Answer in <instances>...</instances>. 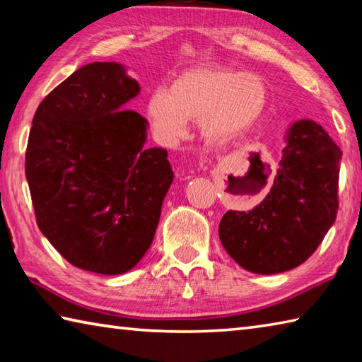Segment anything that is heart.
<instances>
[{
	"mask_svg": "<svg viewBox=\"0 0 362 362\" xmlns=\"http://www.w3.org/2000/svg\"><path fill=\"white\" fill-rule=\"evenodd\" d=\"M268 99V84L257 73L206 65L183 71L170 90H153L146 113L164 144L185 137L189 119H198L204 142L223 146L240 139L262 118Z\"/></svg>",
	"mask_w": 362,
	"mask_h": 362,
	"instance_id": "heart-1",
	"label": "heart"
}]
</instances>
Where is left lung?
<instances>
[{
    "label": "left lung",
    "instance_id": "obj_1",
    "mask_svg": "<svg viewBox=\"0 0 362 362\" xmlns=\"http://www.w3.org/2000/svg\"><path fill=\"white\" fill-rule=\"evenodd\" d=\"M286 140L265 199L247 212L228 211L218 225L226 252L252 273L274 274L302 265L339 211V146L311 119L293 122Z\"/></svg>",
    "mask_w": 362,
    "mask_h": 362
}]
</instances>
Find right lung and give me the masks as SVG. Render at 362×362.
<instances>
[{"label": "right lung", "instance_id": "obj_1", "mask_svg": "<svg viewBox=\"0 0 362 362\" xmlns=\"http://www.w3.org/2000/svg\"><path fill=\"white\" fill-rule=\"evenodd\" d=\"M140 93L116 62L84 65L33 116L25 175L36 223L76 268L129 272L151 246L174 173L146 148L148 122L126 103Z\"/></svg>", "mask_w": 362, "mask_h": 362}]
</instances>
